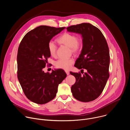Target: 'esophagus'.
Returning a JSON list of instances; mask_svg holds the SVG:
<instances>
[{
  "mask_svg": "<svg viewBox=\"0 0 130 130\" xmlns=\"http://www.w3.org/2000/svg\"><path fill=\"white\" fill-rule=\"evenodd\" d=\"M65 72L66 73L67 75H69V72L68 71H67V70H65Z\"/></svg>",
  "mask_w": 130,
  "mask_h": 130,
  "instance_id": "34e87169",
  "label": "esophagus"
}]
</instances>
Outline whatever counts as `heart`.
<instances>
[{
    "instance_id": "b5f03b06",
    "label": "heart",
    "mask_w": 130,
    "mask_h": 130,
    "mask_svg": "<svg viewBox=\"0 0 130 130\" xmlns=\"http://www.w3.org/2000/svg\"><path fill=\"white\" fill-rule=\"evenodd\" d=\"M57 41L60 44L69 47L71 52L75 54H77L81 51L83 46V42L81 38H78L75 34L67 32L64 33L59 37ZM48 49L52 57H54L56 55L57 46L52 42H50L48 43ZM73 63L74 60L73 59H60L55 62V65L58 68L68 70Z\"/></svg>"
}]
</instances>
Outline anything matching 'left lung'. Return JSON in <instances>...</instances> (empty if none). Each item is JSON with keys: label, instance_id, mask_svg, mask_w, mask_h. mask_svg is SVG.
Returning <instances> with one entry per match:
<instances>
[{"label": "left lung", "instance_id": "1", "mask_svg": "<svg viewBox=\"0 0 130 130\" xmlns=\"http://www.w3.org/2000/svg\"><path fill=\"white\" fill-rule=\"evenodd\" d=\"M66 29L82 35L83 46L75 66L81 71L86 70L83 76L80 72H70L76 79L71 87L72 95L82 102L93 101L102 93L109 76L107 43L101 31L90 24L82 23Z\"/></svg>", "mask_w": 130, "mask_h": 130}]
</instances>
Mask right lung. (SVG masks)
Wrapping results in <instances>:
<instances>
[{"instance_id": "obj_1", "label": "right lung", "mask_w": 130, "mask_h": 130, "mask_svg": "<svg viewBox=\"0 0 130 130\" xmlns=\"http://www.w3.org/2000/svg\"><path fill=\"white\" fill-rule=\"evenodd\" d=\"M65 28L36 27L25 35L18 47L17 78L25 96L37 104H45L53 99L59 84L66 77V73L61 69L52 70L51 73L43 70L51 55L48 43Z\"/></svg>"}]
</instances>
